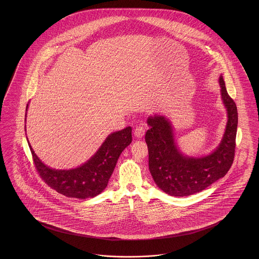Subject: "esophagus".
<instances>
[{"mask_svg": "<svg viewBox=\"0 0 259 259\" xmlns=\"http://www.w3.org/2000/svg\"><path fill=\"white\" fill-rule=\"evenodd\" d=\"M144 134H145V129L142 126H137L134 131L135 137L138 139H141L144 136Z\"/></svg>", "mask_w": 259, "mask_h": 259, "instance_id": "esophagus-1", "label": "esophagus"}]
</instances>
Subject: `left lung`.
Listing matches in <instances>:
<instances>
[{
    "label": "left lung",
    "instance_id": "obj_1",
    "mask_svg": "<svg viewBox=\"0 0 259 259\" xmlns=\"http://www.w3.org/2000/svg\"><path fill=\"white\" fill-rule=\"evenodd\" d=\"M221 97L226 106L228 121L223 139L212 154L202 157L182 155L174 140L171 123L163 116L149 117L145 141L149 152V170L158 188L172 196L199 193L223 178L233 164L237 129V108L229 96L222 76Z\"/></svg>",
    "mask_w": 259,
    "mask_h": 259
}]
</instances>
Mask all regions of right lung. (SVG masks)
<instances>
[{
  "label": "right lung",
  "mask_w": 259,
  "mask_h": 259,
  "mask_svg": "<svg viewBox=\"0 0 259 259\" xmlns=\"http://www.w3.org/2000/svg\"><path fill=\"white\" fill-rule=\"evenodd\" d=\"M131 141L130 126L114 132L107 137L101 148L87 162L71 170H55L47 167L36 156L29 142L28 145L37 172L50 188L63 196L85 199L98 196L106 188L118 157Z\"/></svg>",
  "instance_id": "1"
}]
</instances>
